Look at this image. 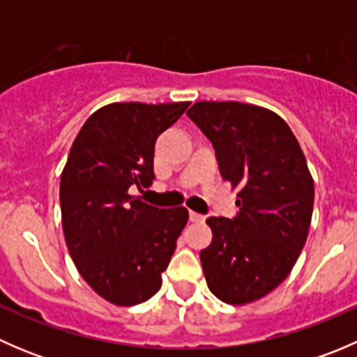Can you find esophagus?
Masks as SVG:
<instances>
[{
	"label": "esophagus",
	"instance_id": "1",
	"mask_svg": "<svg viewBox=\"0 0 357 357\" xmlns=\"http://www.w3.org/2000/svg\"><path fill=\"white\" fill-rule=\"evenodd\" d=\"M190 221H193V222H202V221H205V215H204V214H199V212L190 211Z\"/></svg>",
	"mask_w": 357,
	"mask_h": 357
}]
</instances>
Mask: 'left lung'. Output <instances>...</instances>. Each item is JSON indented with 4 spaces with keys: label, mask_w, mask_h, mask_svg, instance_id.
Masks as SVG:
<instances>
[{
    "label": "left lung",
    "mask_w": 357,
    "mask_h": 357,
    "mask_svg": "<svg viewBox=\"0 0 357 357\" xmlns=\"http://www.w3.org/2000/svg\"><path fill=\"white\" fill-rule=\"evenodd\" d=\"M190 119L211 139L222 179L238 188L236 218H208L200 252L208 290L243 305L275 290L301 255L314 204L304 152L285 121L264 107L197 102Z\"/></svg>",
    "instance_id": "obj_1"
}]
</instances>
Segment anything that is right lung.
<instances>
[{"label": "right lung", "mask_w": 357, "mask_h": 357, "mask_svg": "<svg viewBox=\"0 0 357 357\" xmlns=\"http://www.w3.org/2000/svg\"><path fill=\"white\" fill-rule=\"evenodd\" d=\"M190 102L110 103L84 122L60 179L66 242L89 287L115 305L149 301L188 222V208H158L129 195L149 188L160 132Z\"/></svg>", "instance_id": "add662e5"}]
</instances>
